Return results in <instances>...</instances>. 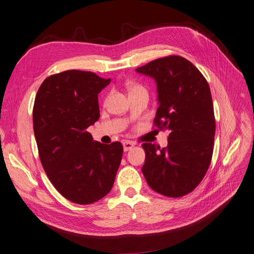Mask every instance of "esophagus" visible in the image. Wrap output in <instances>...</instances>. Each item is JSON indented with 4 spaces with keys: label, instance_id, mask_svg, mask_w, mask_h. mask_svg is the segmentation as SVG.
<instances>
[{
    "label": "esophagus",
    "instance_id": "34e87169",
    "mask_svg": "<svg viewBox=\"0 0 254 254\" xmlns=\"http://www.w3.org/2000/svg\"><path fill=\"white\" fill-rule=\"evenodd\" d=\"M123 147H124V151H129V150H131V149L134 147V144L132 143V141L126 140V141H124V143H123Z\"/></svg>",
    "mask_w": 254,
    "mask_h": 254
}]
</instances>
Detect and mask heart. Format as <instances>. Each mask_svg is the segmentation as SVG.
Masks as SVG:
<instances>
[{
	"mask_svg": "<svg viewBox=\"0 0 254 254\" xmlns=\"http://www.w3.org/2000/svg\"><path fill=\"white\" fill-rule=\"evenodd\" d=\"M138 88H143V87H140L139 85H132V86H130V92H133V90L138 89Z\"/></svg>",
	"mask_w": 254,
	"mask_h": 254,
	"instance_id": "obj_1",
	"label": "heart"
}]
</instances>
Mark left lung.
I'll return each mask as SVG.
<instances>
[{
	"label": "left lung",
	"instance_id": "8db88e82",
	"mask_svg": "<svg viewBox=\"0 0 254 254\" xmlns=\"http://www.w3.org/2000/svg\"><path fill=\"white\" fill-rule=\"evenodd\" d=\"M135 70L155 80L154 124L170 132L167 148L143 144L146 159L141 171L149 187L159 194L185 196L205 176L214 150L216 121L208 83L180 56L159 58Z\"/></svg>",
	"mask_w": 254,
	"mask_h": 254
}]
</instances>
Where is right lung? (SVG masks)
<instances>
[{"label":"right lung","instance_id":"obj_1","mask_svg":"<svg viewBox=\"0 0 254 254\" xmlns=\"http://www.w3.org/2000/svg\"><path fill=\"white\" fill-rule=\"evenodd\" d=\"M110 81L92 72L65 70L45 79L35 97L40 161L55 189L77 204L108 194L123 156L120 141L101 144L86 131L100 118L98 95Z\"/></svg>","mask_w":254,"mask_h":254}]
</instances>
